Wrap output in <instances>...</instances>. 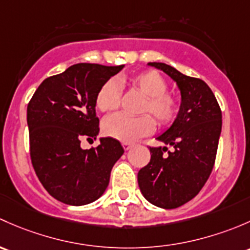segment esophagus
I'll return each mask as SVG.
<instances>
[{"label": "esophagus", "instance_id": "obj_1", "mask_svg": "<svg viewBox=\"0 0 250 250\" xmlns=\"http://www.w3.org/2000/svg\"><path fill=\"white\" fill-rule=\"evenodd\" d=\"M123 146H124L125 150H128V149L132 148L133 143H131V142H123Z\"/></svg>", "mask_w": 250, "mask_h": 250}]
</instances>
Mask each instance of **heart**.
<instances>
[{
	"instance_id": "obj_1",
	"label": "heart",
	"mask_w": 250,
	"mask_h": 250,
	"mask_svg": "<svg viewBox=\"0 0 250 250\" xmlns=\"http://www.w3.org/2000/svg\"><path fill=\"white\" fill-rule=\"evenodd\" d=\"M127 82L146 97L143 113H151L160 125H167L176 119L179 109L178 101L173 95L166 92L167 83L160 74L153 71L141 72L131 76ZM119 104V83L115 79H109L97 92L96 107L104 113H112L118 109ZM154 128L155 122L148 114L137 118L117 114L104 123V133L123 142H132L143 136L150 135Z\"/></svg>"
}]
</instances>
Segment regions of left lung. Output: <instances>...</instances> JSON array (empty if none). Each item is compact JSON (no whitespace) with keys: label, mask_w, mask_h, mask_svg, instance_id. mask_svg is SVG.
I'll use <instances>...</instances> for the list:
<instances>
[{"label":"left lung","mask_w":250,"mask_h":250,"mask_svg":"<svg viewBox=\"0 0 250 250\" xmlns=\"http://www.w3.org/2000/svg\"><path fill=\"white\" fill-rule=\"evenodd\" d=\"M171 77L181 90L182 102L173 124L156 137L167 146H149L150 161L138 172L146 200L165 209L181 207L194 199L207 182L217 156L221 110L210 87L163 62H149Z\"/></svg>","instance_id":"1"}]
</instances>
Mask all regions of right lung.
<instances>
[{"instance_id":"1","label":"right lung","mask_w":250,"mask_h":250,"mask_svg":"<svg viewBox=\"0 0 250 250\" xmlns=\"http://www.w3.org/2000/svg\"><path fill=\"white\" fill-rule=\"evenodd\" d=\"M123 67L77 63L44 79L27 104L31 163L45 190L66 205L83 206L101 197L124 154L112 137L101 138L96 148H81L83 138L99 135L97 92Z\"/></svg>"}]
</instances>
